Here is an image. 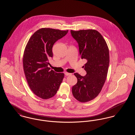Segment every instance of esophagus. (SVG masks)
Wrapping results in <instances>:
<instances>
[{
	"instance_id": "esophagus-1",
	"label": "esophagus",
	"mask_w": 135,
	"mask_h": 135,
	"mask_svg": "<svg viewBox=\"0 0 135 135\" xmlns=\"http://www.w3.org/2000/svg\"><path fill=\"white\" fill-rule=\"evenodd\" d=\"M64 74H65V76H70V75H71V73H67V72H65V73H64Z\"/></svg>"
}]
</instances>
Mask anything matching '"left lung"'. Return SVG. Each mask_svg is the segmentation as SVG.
<instances>
[{"label":"left lung","mask_w":135,"mask_h":135,"mask_svg":"<svg viewBox=\"0 0 135 135\" xmlns=\"http://www.w3.org/2000/svg\"><path fill=\"white\" fill-rule=\"evenodd\" d=\"M77 42L81 59L86 60L85 76L78 73L74 75L77 83L72 87V93L80 102H87L99 94L106 79L109 65V51L103 36L94 29L71 30Z\"/></svg>","instance_id":"8db88e82"}]
</instances>
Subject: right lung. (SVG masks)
<instances>
[{"label": "right lung", "mask_w": 135, "mask_h": 135, "mask_svg": "<svg viewBox=\"0 0 135 135\" xmlns=\"http://www.w3.org/2000/svg\"><path fill=\"white\" fill-rule=\"evenodd\" d=\"M68 32V30L40 29L26 46L23 58L25 75L31 90L43 99L54 97L64 78V73L50 70L48 66L49 59L53 57V45Z\"/></svg>", "instance_id": "add662e5"}]
</instances>
